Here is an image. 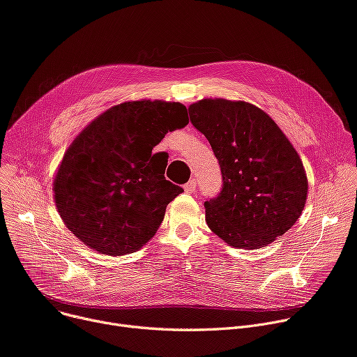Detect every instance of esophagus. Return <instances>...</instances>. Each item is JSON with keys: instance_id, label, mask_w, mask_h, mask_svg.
<instances>
[{"instance_id": "obj_1", "label": "esophagus", "mask_w": 357, "mask_h": 357, "mask_svg": "<svg viewBox=\"0 0 357 357\" xmlns=\"http://www.w3.org/2000/svg\"><path fill=\"white\" fill-rule=\"evenodd\" d=\"M183 189H185V192H188V194L195 192V189H197V181L192 178L188 183L183 185Z\"/></svg>"}]
</instances>
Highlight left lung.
<instances>
[{
    "mask_svg": "<svg viewBox=\"0 0 357 357\" xmlns=\"http://www.w3.org/2000/svg\"><path fill=\"white\" fill-rule=\"evenodd\" d=\"M188 110L222 174L220 195L204 204L208 227L235 248L271 244L304 209L308 182L298 153L273 119L251 103L202 99Z\"/></svg>",
    "mask_w": 357,
    "mask_h": 357,
    "instance_id": "obj_1",
    "label": "left lung"
}]
</instances>
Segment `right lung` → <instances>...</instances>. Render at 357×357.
Instances as JSON below:
<instances>
[{
    "label": "right lung",
    "mask_w": 357,
    "mask_h": 357,
    "mask_svg": "<svg viewBox=\"0 0 357 357\" xmlns=\"http://www.w3.org/2000/svg\"><path fill=\"white\" fill-rule=\"evenodd\" d=\"M189 123L182 103L125 102L87 125L66 151L54 178L57 211L89 248L125 255L156 234L168 204L183 189L165 179L152 153L168 132Z\"/></svg>",
    "instance_id": "right-lung-1"
}]
</instances>
